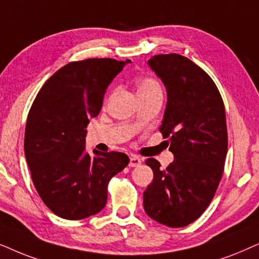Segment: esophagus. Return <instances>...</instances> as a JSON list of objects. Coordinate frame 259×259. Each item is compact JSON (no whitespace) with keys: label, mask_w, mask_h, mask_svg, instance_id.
<instances>
[{"label":"esophagus","mask_w":259,"mask_h":259,"mask_svg":"<svg viewBox=\"0 0 259 259\" xmlns=\"http://www.w3.org/2000/svg\"><path fill=\"white\" fill-rule=\"evenodd\" d=\"M141 164V158L139 156H134L130 157V162H129V165L130 167H139V165Z\"/></svg>","instance_id":"1"}]
</instances>
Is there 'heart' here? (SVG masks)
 Segmentation results:
<instances>
[{
    "label": "heart",
    "mask_w": 259,
    "mask_h": 259,
    "mask_svg": "<svg viewBox=\"0 0 259 259\" xmlns=\"http://www.w3.org/2000/svg\"><path fill=\"white\" fill-rule=\"evenodd\" d=\"M160 85L156 80L151 78H143L137 82V92H146L150 91V90H158Z\"/></svg>",
    "instance_id": "b5f03b06"
}]
</instances>
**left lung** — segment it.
Returning <instances> with one entry per match:
<instances>
[{"label":"left lung","mask_w":259,"mask_h":259,"mask_svg":"<svg viewBox=\"0 0 259 259\" xmlns=\"http://www.w3.org/2000/svg\"><path fill=\"white\" fill-rule=\"evenodd\" d=\"M148 65L167 90L160 132L169 137L174 161L165 169L150 157L153 182L143 193L155 222L184 227L204 213L222 179L227 154L225 106L206 72L180 54L154 55Z\"/></svg>","instance_id":"8db88e82"}]
</instances>
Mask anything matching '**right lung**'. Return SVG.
<instances>
[{
	"mask_svg": "<svg viewBox=\"0 0 259 259\" xmlns=\"http://www.w3.org/2000/svg\"><path fill=\"white\" fill-rule=\"evenodd\" d=\"M130 60L110 58L70 63L58 70L34 99L25 133V155L33 184L54 214L79 220L101 212L110 179L129 157L118 151L91 157L86 126L98 116L106 89Z\"/></svg>",
	"mask_w": 259,
	"mask_h": 259,
	"instance_id": "obj_1",
	"label": "right lung"
}]
</instances>
